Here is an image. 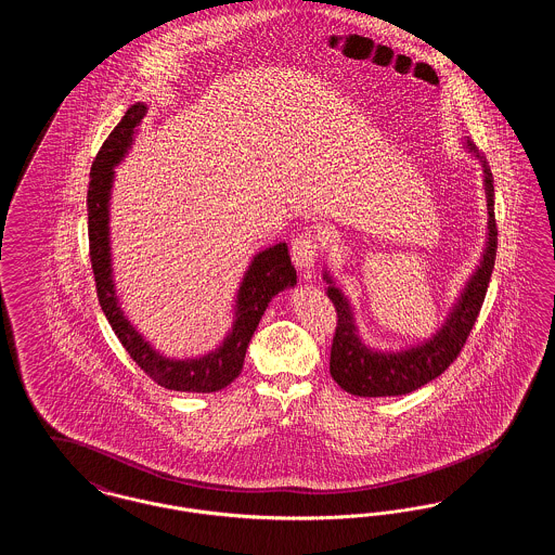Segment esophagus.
I'll return each mask as SVG.
<instances>
[{"label": "esophagus", "mask_w": 555, "mask_h": 555, "mask_svg": "<svg viewBox=\"0 0 555 555\" xmlns=\"http://www.w3.org/2000/svg\"><path fill=\"white\" fill-rule=\"evenodd\" d=\"M291 251H293V262L304 272V279H308L318 258L317 235H312V233L297 235L291 243Z\"/></svg>", "instance_id": "1"}]
</instances>
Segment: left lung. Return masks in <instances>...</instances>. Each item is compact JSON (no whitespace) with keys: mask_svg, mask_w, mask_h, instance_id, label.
I'll return each mask as SVG.
<instances>
[{"mask_svg":"<svg viewBox=\"0 0 555 555\" xmlns=\"http://www.w3.org/2000/svg\"><path fill=\"white\" fill-rule=\"evenodd\" d=\"M464 147L478 159L482 168V186L487 197V241L480 254V262L460 291L455 304L449 308L441 328L421 344L410 345L396 351H383L364 344L356 322L353 308L341 287L335 285L328 270H324L326 295L337 310V331L331 347V376L351 396L391 397L405 396L435 380L457 358L466 344L480 306L485 301L491 272L498 251L495 227V189L493 175L487 158L476 150L470 139H464Z\"/></svg>","mask_w":555,"mask_h":555,"instance_id":"8db88e82","label":"left lung"}]
</instances>
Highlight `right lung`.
Returning <instances> with one entry per match:
<instances>
[{
	"label": "right lung",
	"mask_w": 555,
	"mask_h": 555,
	"mask_svg": "<svg viewBox=\"0 0 555 555\" xmlns=\"http://www.w3.org/2000/svg\"><path fill=\"white\" fill-rule=\"evenodd\" d=\"M147 114V104H132L116 129L109 132L98 158L91 166V181L87 191L89 211V256L95 276L100 306L120 344L131 353L141 370L154 378L159 387L186 393H214L231 385L243 369L245 351L251 341L268 304L281 291L297 285V272L291 264L287 243H276L254 256L247 266L237 299L233 326L222 344L199 358H166L134 328L125 317L114 287L112 245H109V199L114 185V166H118L131 150L137 129Z\"/></svg>",
	"instance_id": "add662e5"
}]
</instances>
